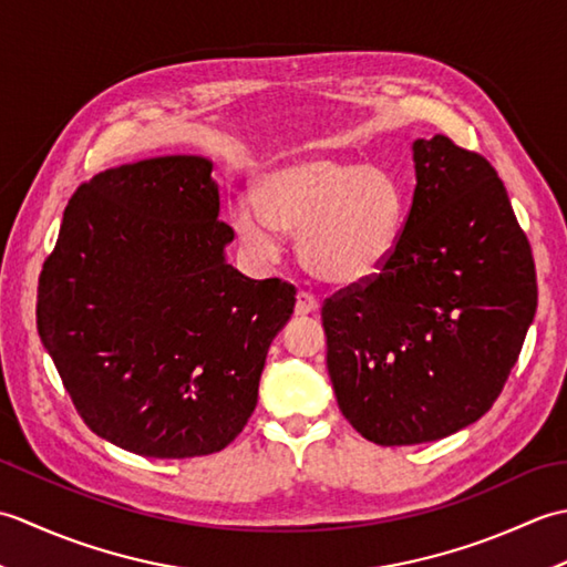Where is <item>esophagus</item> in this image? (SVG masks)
Listing matches in <instances>:
<instances>
[{
	"mask_svg": "<svg viewBox=\"0 0 567 567\" xmlns=\"http://www.w3.org/2000/svg\"><path fill=\"white\" fill-rule=\"evenodd\" d=\"M319 309V299L315 295L309 292H299L297 295V305H295V315L297 317H307V315H315V311Z\"/></svg>",
	"mask_w": 567,
	"mask_h": 567,
	"instance_id": "esophagus-1",
	"label": "esophagus"
}]
</instances>
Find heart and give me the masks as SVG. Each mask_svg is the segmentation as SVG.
Masks as SVG:
<instances>
[{"instance_id": "b5f03b06", "label": "heart", "mask_w": 567, "mask_h": 567, "mask_svg": "<svg viewBox=\"0 0 567 567\" xmlns=\"http://www.w3.org/2000/svg\"><path fill=\"white\" fill-rule=\"evenodd\" d=\"M404 216V189L384 167L307 158L265 175L258 199L236 204L234 226L260 256L277 252V231L299 234V258L311 275L355 287L388 268Z\"/></svg>"}]
</instances>
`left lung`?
<instances>
[{"mask_svg":"<svg viewBox=\"0 0 567 567\" xmlns=\"http://www.w3.org/2000/svg\"><path fill=\"white\" fill-rule=\"evenodd\" d=\"M416 187L375 280L321 307L339 409L378 445L439 441L504 390L538 302L532 244L485 155L414 141Z\"/></svg>","mask_w":567,"mask_h":567,"instance_id":"1","label":"left lung"}]
</instances>
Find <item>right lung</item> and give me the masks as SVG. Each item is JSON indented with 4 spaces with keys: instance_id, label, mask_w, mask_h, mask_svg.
<instances>
[{
    "instance_id": "add662e5",
    "label": "right lung",
    "mask_w": 567,
    "mask_h": 567,
    "mask_svg": "<svg viewBox=\"0 0 567 567\" xmlns=\"http://www.w3.org/2000/svg\"><path fill=\"white\" fill-rule=\"evenodd\" d=\"M219 207L199 155L112 167L68 202L35 321L78 414L118 449L209 455L258 404L297 290L224 260L234 228Z\"/></svg>"
}]
</instances>
